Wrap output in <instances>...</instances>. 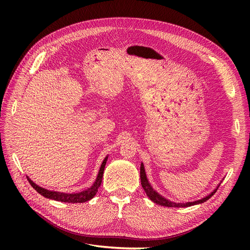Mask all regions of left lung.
Returning <instances> with one entry per match:
<instances>
[{"mask_svg":"<svg viewBox=\"0 0 250 250\" xmlns=\"http://www.w3.org/2000/svg\"><path fill=\"white\" fill-rule=\"evenodd\" d=\"M140 175H141V185H142V188H144V190H145L146 194L148 195V198L154 202L155 204L159 205V206H163V207H168V208H187V207H190V206H194V205H200V204H203L205 202H207L211 196L214 195V193L217 191L218 188L220 187L221 182L219 183V185L217 186V188L209 193L208 194L207 196H205V198L201 199V200H198V201H194V202H188V203H175V202H171L169 201L168 199L164 198V196H162L160 193L157 192L153 187L150 185V182L147 178V175H146V171H145V167H144V164L141 163V169H140Z\"/></svg>","mask_w":250,"mask_h":250,"instance_id":"8db88e82","label":"left lung"}]
</instances>
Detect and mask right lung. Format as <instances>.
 Here are the masks:
<instances>
[{"mask_svg":"<svg viewBox=\"0 0 250 250\" xmlns=\"http://www.w3.org/2000/svg\"><path fill=\"white\" fill-rule=\"evenodd\" d=\"M108 159V156H106L104 158L100 168L99 171L97 174V177L94 181L93 185L91 186V188L82 190V191H78V192H74V193H65V192H61V191H54V190H48L46 188H43L42 187L37 186L36 183H34L28 176L27 179L29 181V183L31 185V187L38 192L41 193L42 195H43L44 198L46 199H50V200H55V201H59L62 203H71V204H75V203H85L87 201H90L91 199H93L95 194L98 191V188L102 182V177H103V172H104V168H105V164H106V161Z\"/></svg>","mask_w":250,"mask_h":250,"instance_id":"add662e5","label":"right lung"}]
</instances>
